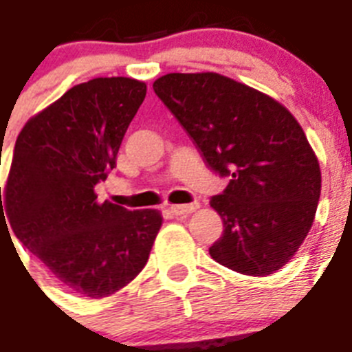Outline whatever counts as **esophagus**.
Listing matches in <instances>:
<instances>
[{"mask_svg":"<svg viewBox=\"0 0 352 352\" xmlns=\"http://www.w3.org/2000/svg\"><path fill=\"white\" fill-rule=\"evenodd\" d=\"M199 210V204H177V206H171L170 211L173 215H190L193 211Z\"/></svg>","mask_w":352,"mask_h":352,"instance_id":"esophagus-1","label":"esophagus"}]
</instances>
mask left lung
<instances>
[{
  "label": "left lung",
  "mask_w": 352,
  "mask_h": 352,
  "mask_svg": "<svg viewBox=\"0 0 352 352\" xmlns=\"http://www.w3.org/2000/svg\"><path fill=\"white\" fill-rule=\"evenodd\" d=\"M153 90L211 170L230 177L210 202L224 224L211 258L250 276L284 267L309 233L322 190L318 157L295 116L217 72L166 74Z\"/></svg>",
  "instance_id": "1"
}]
</instances>
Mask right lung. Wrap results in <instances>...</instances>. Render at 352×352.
<instances>
[{
	"label": "right lung",
	"mask_w": 352,
	"mask_h": 352,
	"mask_svg": "<svg viewBox=\"0 0 352 352\" xmlns=\"http://www.w3.org/2000/svg\"><path fill=\"white\" fill-rule=\"evenodd\" d=\"M144 96L146 82L96 77L30 117L16 139L0 224L7 216L18 241L74 295L104 298L130 284L161 230L159 210L128 211L96 193Z\"/></svg>",
	"instance_id": "right-lung-1"
}]
</instances>
